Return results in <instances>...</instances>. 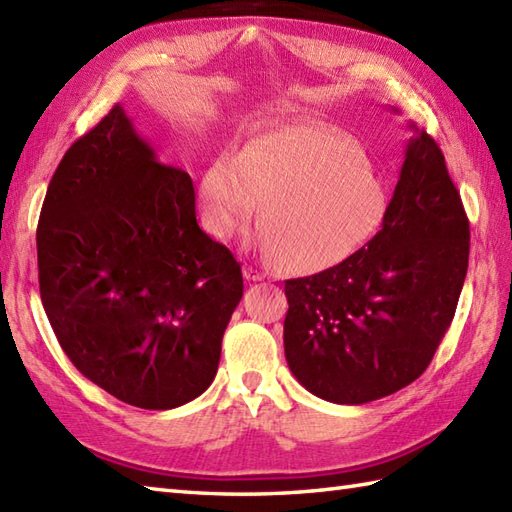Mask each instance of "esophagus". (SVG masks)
<instances>
[{"mask_svg": "<svg viewBox=\"0 0 512 512\" xmlns=\"http://www.w3.org/2000/svg\"><path fill=\"white\" fill-rule=\"evenodd\" d=\"M246 275H248V279L250 281H262V279H266V270L264 268H259L257 264H248L246 266Z\"/></svg>", "mask_w": 512, "mask_h": 512, "instance_id": "esophagus-1", "label": "esophagus"}]
</instances>
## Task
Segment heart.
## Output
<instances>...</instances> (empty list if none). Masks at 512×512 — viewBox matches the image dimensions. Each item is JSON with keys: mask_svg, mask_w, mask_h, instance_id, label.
Masks as SVG:
<instances>
[{"mask_svg": "<svg viewBox=\"0 0 512 512\" xmlns=\"http://www.w3.org/2000/svg\"><path fill=\"white\" fill-rule=\"evenodd\" d=\"M202 215L220 239L259 210V246L292 273H319L354 255L389 209V180L361 145L319 123L262 129L215 154L200 182Z\"/></svg>", "mask_w": 512, "mask_h": 512, "instance_id": "heart-1", "label": "heart"}]
</instances>
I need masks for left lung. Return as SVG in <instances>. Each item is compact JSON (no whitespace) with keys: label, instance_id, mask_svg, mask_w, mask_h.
<instances>
[{"label":"left lung","instance_id":"obj_1","mask_svg":"<svg viewBox=\"0 0 512 512\" xmlns=\"http://www.w3.org/2000/svg\"><path fill=\"white\" fill-rule=\"evenodd\" d=\"M469 248V217L442 149L416 129L383 228L341 264L286 281L290 372L339 405L413 383L453 321Z\"/></svg>","mask_w":512,"mask_h":512}]
</instances>
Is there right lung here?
Segmentation results:
<instances>
[{
    "instance_id": "obj_1",
    "label": "right lung",
    "mask_w": 512,
    "mask_h": 512,
    "mask_svg": "<svg viewBox=\"0 0 512 512\" xmlns=\"http://www.w3.org/2000/svg\"><path fill=\"white\" fill-rule=\"evenodd\" d=\"M37 264L59 345L107 394L173 409L213 383L242 268L198 226L189 173L165 165L121 105L54 171Z\"/></svg>"
}]
</instances>
